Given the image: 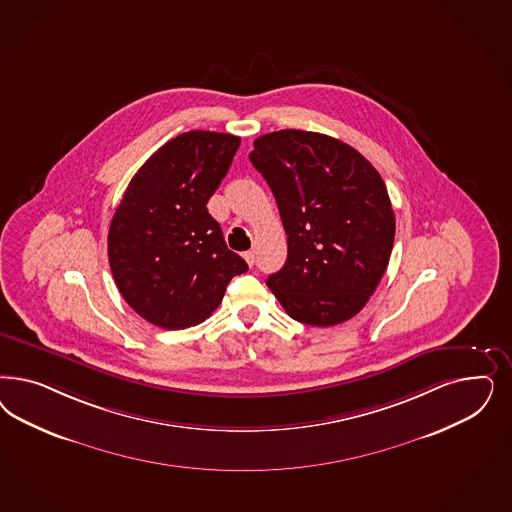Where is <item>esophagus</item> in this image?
I'll return each instance as SVG.
<instances>
[{
	"label": "esophagus",
	"instance_id": "obj_1",
	"mask_svg": "<svg viewBox=\"0 0 512 512\" xmlns=\"http://www.w3.org/2000/svg\"><path fill=\"white\" fill-rule=\"evenodd\" d=\"M243 256H245V260H247L248 265H254V262H256V254H254V250H248V252H245Z\"/></svg>",
	"mask_w": 512,
	"mask_h": 512
}]
</instances>
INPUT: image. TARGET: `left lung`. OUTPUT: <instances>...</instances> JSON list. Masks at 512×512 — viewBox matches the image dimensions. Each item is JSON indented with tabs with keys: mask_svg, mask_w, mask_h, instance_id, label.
Returning a JSON list of instances; mask_svg holds the SVG:
<instances>
[{
	"mask_svg": "<svg viewBox=\"0 0 512 512\" xmlns=\"http://www.w3.org/2000/svg\"><path fill=\"white\" fill-rule=\"evenodd\" d=\"M288 235V258L267 279L284 311L309 326L360 313L390 262L396 218L379 171L324 133L281 130L254 141Z\"/></svg>",
	"mask_w": 512,
	"mask_h": 512,
	"instance_id": "left-lung-1",
	"label": "left lung"
}]
</instances>
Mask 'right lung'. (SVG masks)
Masks as SVG:
<instances>
[{
    "instance_id": "add662e5",
    "label": "right lung",
    "mask_w": 512,
    "mask_h": 512,
    "mask_svg": "<svg viewBox=\"0 0 512 512\" xmlns=\"http://www.w3.org/2000/svg\"><path fill=\"white\" fill-rule=\"evenodd\" d=\"M239 145L231 133L177 135L139 167L116 207L111 273L133 311L158 328L201 324L248 269L207 211Z\"/></svg>"
}]
</instances>
